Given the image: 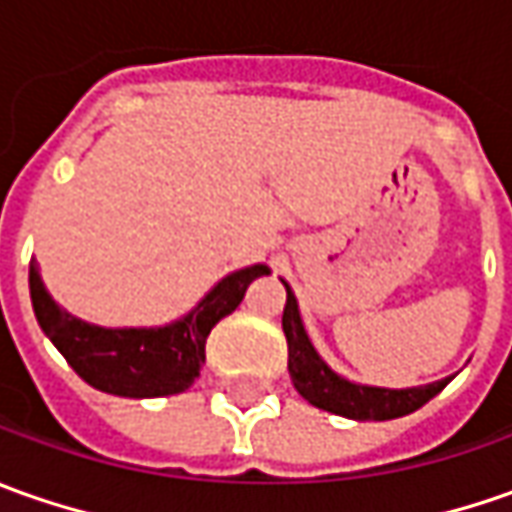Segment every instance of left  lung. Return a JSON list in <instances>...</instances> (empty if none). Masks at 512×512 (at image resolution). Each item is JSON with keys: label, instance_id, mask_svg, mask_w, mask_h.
<instances>
[{"label": "left lung", "instance_id": "8db88e82", "mask_svg": "<svg viewBox=\"0 0 512 512\" xmlns=\"http://www.w3.org/2000/svg\"><path fill=\"white\" fill-rule=\"evenodd\" d=\"M286 286V309H283V334L289 343V374L297 394L309 399L314 408H323L328 414L345 416V419H397V416L414 414L416 408H422L425 402H431L453 377L439 379L431 385H419V388H374V385H360L351 379L340 377L320 360V354L314 351L309 334L300 320L297 300L291 294L289 283Z\"/></svg>", "mask_w": 512, "mask_h": 512}]
</instances>
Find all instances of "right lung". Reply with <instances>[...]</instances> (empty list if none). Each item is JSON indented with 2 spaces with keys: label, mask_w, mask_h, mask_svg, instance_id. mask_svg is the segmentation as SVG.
Segmentation results:
<instances>
[{
  "label": "right lung",
  "mask_w": 512,
  "mask_h": 512,
  "mask_svg": "<svg viewBox=\"0 0 512 512\" xmlns=\"http://www.w3.org/2000/svg\"><path fill=\"white\" fill-rule=\"evenodd\" d=\"M263 274H269L263 263L232 272L186 317L161 328H101L84 323L56 306L39 277L36 260L30 263V300L50 343L87 385L115 397H169L195 382L206 362L209 331L238 309L252 280Z\"/></svg>",
  "instance_id": "right-lung-1"
}]
</instances>
